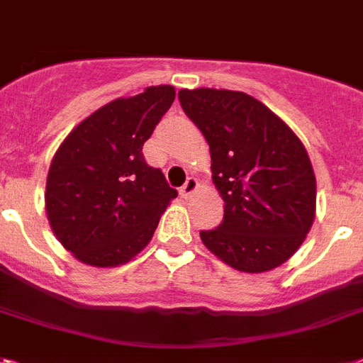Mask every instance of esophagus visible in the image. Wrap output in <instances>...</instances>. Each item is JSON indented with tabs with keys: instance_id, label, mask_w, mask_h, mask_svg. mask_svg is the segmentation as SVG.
<instances>
[{
	"instance_id": "esophagus-1",
	"label": "esophagus",
	"mask_w": 363,
	"mask_h": 363,
	"mask_svg": "<svg viewBox=\"0 0 363 363\" xmlns=\"http://www.w3.org/2000/svg\"><path fill=\"white\" fill-rule=\"evenodd\" d=\"M196 190H197V179H196V177H188L186 182L182 184L181 194L184 197H188V196H191V194H194Z\"/></svg>"
}]
</instances>
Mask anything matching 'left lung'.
<instances>
[{
    "label": "left lung",
    "instance_id": "1",
    "mask_svg": "<svg viewBox=\"0 0 363 363\" xmlns=\"http://www.w3.org/2000/svg\"><path fill=\"white\" fill-rule=\"evenodd\" d=\"M184 113L211 149L212 182L225 207L203 244L235 270L284 264L311 229L317 182L308 151L257 99L229 89H181Z\"/></svg>",
    "mask_w": 363,
    "mask_h": 363
}]
</instances>
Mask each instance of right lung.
Returning <instances> with one entry per match:
<instances>
[{
    "label": "right lung",
    "mask_w": 363,
    "mask_h": 363,
    "mask_svg": "<svg viewBox=\"0 0 363 363\" xmlns=\"http://www.w3.org/2000/svg\"><path fill=\"white\" fill-rule=\"evenodd\" d=\"M173 85L115 99L59 145L46 179V214L57 240L91 267H119L145 248L177 190L143 158Z\"/></svg>",
    "instance_id": "obj_1"
}]
</instances>
